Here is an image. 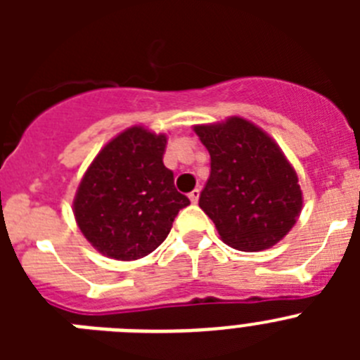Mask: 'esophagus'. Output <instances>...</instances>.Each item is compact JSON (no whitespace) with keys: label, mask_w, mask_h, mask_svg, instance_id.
<instances>
[{"label":"esophagus","mask_w":360,"mask_h":360,"mask_svg":"<svg viewBox=\"0 0 360 360\" xmlns=\"http://www.w3.org/2000/svg\"><path fill=\"white\" fill-rule=\"evenodd\" d=\"M198 198H200V189H193V191H191V193H189V200H191V202L196 203V202H198Z\"/></svg>","instance_id":"1"}]
</instances>
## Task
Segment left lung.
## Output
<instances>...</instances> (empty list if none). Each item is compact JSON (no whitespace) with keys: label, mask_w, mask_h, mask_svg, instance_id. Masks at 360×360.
Instances as JSON below:
<instances>
[{"label":"left lung","mask_w":360,"mask_h":360,"mask_svg":"<svg viewBox=\"0 0 360 360\" xmlns=\"http://www.w3.org/2000/svg\"><path fill=\"white\" fill-rule=\"evenodd\" d=\"M195 131L211 155V176L198 203L221 240L243 252L283 240L301 212L303 193L279 146L241 117Z\"/></svg>","instance_id":"8db88e82"}]
</instances>
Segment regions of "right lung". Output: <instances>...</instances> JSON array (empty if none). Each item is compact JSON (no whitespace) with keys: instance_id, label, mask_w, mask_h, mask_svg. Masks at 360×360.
<instances>
[{"instance_id":"right-lung-1","label":"right lung","mask_w":360,"mask_h":360,"mask_svg":"<svg viewBox=\"0 0 360 360\" xmlns=\"http://www.w3.org/2000/svg\"><path fill=\"white\" fill-rule=\"evenodd\" d=\"M167 139L133 126L98 153L79 184L73 214L101 254L133 262L167 238L189 198L164 165Z\"/></svg>"}]
</instances>
